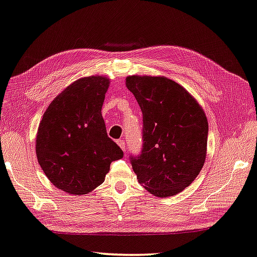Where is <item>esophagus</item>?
Listing matches in <instances>:
<instances>
[{"label":"esophagus","instance_id":"1","mask_svg":"<svg viewBox=\"0 0 257 257\" xmlns=\"http://www.w3.org/2000/svg\"><path fill=\"white\" fill-rule=\"evenodd\" d=\"M117 144H118V146L120 148H121L123 152L125 150V143H124V140H122V139H119V140H117Z\"/></svg>","mask_w":257,"mask_h":257}]
</instances>
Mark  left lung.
Instances as JSON below:
<instances>
[{
  "mask_svg": "<svg viewBox=\"0 0 257 257\" xmlns=\"http://www.w3.org/2000/svg\"><path fill=\"white\" fill-rule=\"evenodd\" d=\"M125 85L144 115L143 152L132 157L139 184L157 197L183 192L205 164L208 121L204 109L183 85L162 75H129Z\"/></svg>",
  "mask_w": 257,
  "mask_h": 257,
  "instance_id": "left-lung-1",
  "label": "left lung"
}]
</instances>
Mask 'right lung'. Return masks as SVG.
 I'll return each instance as SVG.
<instances>
[{"instance_id": "1", "label": "right lung", "mask_w": 257, "mask_h": 257, "mask_svg": "<svg viewBox=\"0 0 257 257\" xmlns=\"http://www.w3.org/2000/svg\"><path fill=\"white\" fill-rule=\"evenodd\" d=\"M110 79L90 75L75 80L49 104L40 121L35 153L55 187L84 195L101 185L110 164L123 152L105 130L101 114Z\"/></svg>"}]
</instances>
